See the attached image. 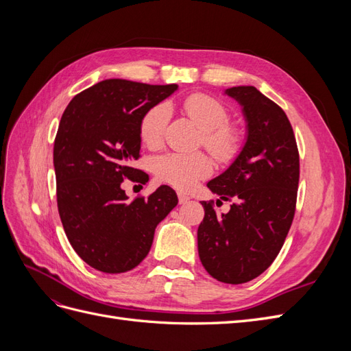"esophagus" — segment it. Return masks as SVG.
Segmentation results:
<instances>
[{
    "mask_svg": "<svg viewBox=\"0 0 351 351\" xmlns=\"http://www.w3.org/2000/svg\"><path fill=\"white\" fill-rule=\"evenodd\" d=\"M190 200V197L187 196V195H184V193H178V202L182 205H184V204H187V202Z\"/></svg>",
    "mask_w": 351,
    "mask_h": 351,
    "instance_id": "1",
    "label": "esophagus"
}]
</instances>
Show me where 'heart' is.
Masks as SVG:
<instances>
[{"mask_svg": "<svg viewBox=\"0 0 351 351\" xmlns=\"http://www.w3.org/2000/svg\"><path fill=\"white\" fill-rule=\"evenodd\" d=\"M183 112L202 129V143L219 162H231L243 147V132L230 121L227 105L208 93H192L180 104ZM169 121V108L156 104L147 110L139 124L142 142L149 147H158L164 141ZM156 177L177 189L192 187L197 180L212 171V164L205 154L169 152L154 161Z\"/></svg>", "mask_w": 351, "mask_h": 351, "instance_id": "b5f03b06", "label": "heart"}]
</instances>
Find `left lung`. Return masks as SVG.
<instances>
[{
	"mask_svg": "<svg viewBox=\"0 0 351 351\" xmlns=\"http://www.w3.org/2000/svg\"><path fill=\"white\" fill-rule=\"evenodd\" d=\"M227 93L243 105L249 134L236 161L208 183L232 205L228 214L219 215L214 200L202 202L205 217L197 228V249L210 277L243 284L271 267L289 234L300 158L280 105L253 86L230 88Z\"/></svg>",
	"mask_w": 351,
	"mask_h": 351,
	"instance_id": "1",
	"label": "left lung"
}]
</instances>
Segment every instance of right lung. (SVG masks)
I'll return each mask as SVG.
<instances>
[{"instance_id": "right-lung-1", "label": "right lung", "mask_w": 351, "mask_h": 351, "mask_svg": "<svg viewBox=\"0 0 351 351\" xmlns=\"http://www.w3.org/2000/svg\"><path fill=\"white\" fill-rule=\"evenodd\" d=\"M177 88L108 79L77 93L62 112L54 141L58 214L71 247L95 269L136 268L178 204L168 186L130 202L121 189L124 180L147 183L132 167L141 158L139 124Z\"/></svg>"}]
</instances>
